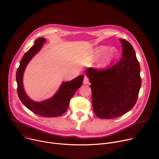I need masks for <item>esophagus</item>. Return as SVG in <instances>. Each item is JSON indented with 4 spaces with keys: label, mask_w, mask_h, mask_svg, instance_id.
Listing matches in <instances>:
<instances>
[{
    "label": "esophagus",
    "mask_w": 159,
    "mask_h": 159,
    "mask_svg": "<svg viewBox=\"0 0 159 159\" xmlns=\"http://www.w3.org/2000/svg\"><path fill=\"white\" fill-rule=\"evenodd\" d=\"M89 83V79L86 77V76H85L84 77V82H83V84H84V85H87V84H88Z\"/></svg>",
    "instance_id": "34e87169"
}]
</instances>
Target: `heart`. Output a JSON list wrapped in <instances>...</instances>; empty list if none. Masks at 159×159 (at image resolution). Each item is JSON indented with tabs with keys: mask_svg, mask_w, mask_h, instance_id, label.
<instances>
[{
	"mask_svg": "<svg viewBox=\"0 0 159 159\" xmlns=\"http://www.w3.org/2000/svg\"><path fill=\"white\" fill-rule=\"evenodd\" d=\"M104 54L105 55L103 59L99 65L101 68H105L114 61L117 58L119 52L115 48H110L109 49V47L106 46H101L97 48L94 52V56L96 58H99Z\"/></svg>",
	"mask_w": 159,
	"mask_h": 159,
	"instance_id": "b5f03b06",
	"label": "heart"
}]
</instances>
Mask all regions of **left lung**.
<instances>
[{"mask_svg": "<svg viewBox=\"0 0 159 159\" xmlns=\"http://www.w3.org/2000/svg\"><path fill=\"white\" fill-rule=\"evenodd\" d=\"M122 58L106 70L89 68L85 74L92 90L94 113L100 119H114L135 105L141 85L140 66L130 43L120 39Z\"/></svg>", "mask_w": 159, "mask_h": 159, "instance_id": "obj_1", "label": "left lung"}]
</instances>
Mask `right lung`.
Listing matches in <instances>:
<instances>
[{
  "mask_svg": "<svg viewBox=\"0 0 159 159\" xmlns=\"http://www.w3.org/2000/svg\"><path fill=\"white\" fill-rule=\"evenodd\" d=\"M46 39H37L34 45L23 56L16 71L17 92L22 103L32 112L46 117H58L65 113L69 105L70 101L83 83L84 75H80L68 82H63L59 89L51 98L38 102L31 99L26 94L23 84L25 70L32 57L41 49Z\"/></svg>",
  "mask_w": 159,
  "mask_h": 159,
  "instance_id": "right-lung-1",
  "label": "right lung"
}]
</instances>
